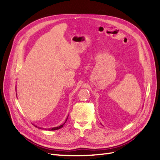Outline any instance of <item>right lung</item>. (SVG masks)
Wrapping results in <instances>:
<instances>
[{
    "label": "right lung",
    "instance_id": "right-lung-1",
    "mask_svg": "<svg viewBox=\"0 0 160 160\" xmlns=\"http://www.w3.org/2000/svg\"><path fill=\"white\" fill-rule=\"evenodd\" d=\"M67 118H68V117L67 118L65 122H64V124H62V125H60V126H59V127H53V128H48V130H49V131H54V130H58V129H60V128H62V127H63L64 124L66 123V122H67ZM35 127H37L36 126H35ZM38 128H40V129H41V128H40V127H38Z\"/></svg>",
    "mask_w": 160,
    "mask_h": 160
}]
</instances>
